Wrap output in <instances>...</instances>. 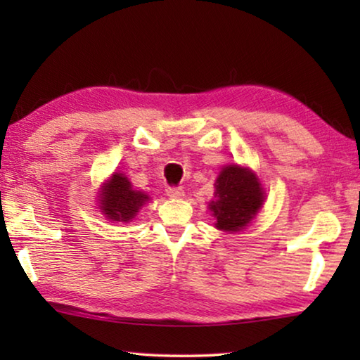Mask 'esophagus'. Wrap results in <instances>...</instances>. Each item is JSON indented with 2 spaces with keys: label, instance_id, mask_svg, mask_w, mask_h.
I'll list each match as a JSON object with an SVG mask.
<instances>
[{
  "label": "esophagus",
  "instance_id": "obj_1",
  "mask_svg": "<svg viewBox=\"0 0 360 360\" xmlns=\"http://www.w3.org/2000/svg\"><path fill=\"white\" fill-rule=\"evenodd\" d=\"M167 195L169 198H182L184 197V191L181 187H167Z\"/></svg>",
  "mask_w": 360,
  "mask_h": 360
}]
</instances>
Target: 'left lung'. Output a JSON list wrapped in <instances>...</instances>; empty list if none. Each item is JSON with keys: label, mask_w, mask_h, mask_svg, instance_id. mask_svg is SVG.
<instances>
[{"label": "left lung", "mask_w": 360, "mask_h": 360, "mask_svg": "<svg viewBox=\"0 0 360 360\" xmlns=\"http://www.w3.org/2000/svg\"><path fill=\"white\" fill-rule=\"evenodd\" d=\"M214 202L210 203L219 230L238 231L257 214L264 192L255 174L238 165L225 167L216 181Z\"/></svg>", "instance_id": "1"}]
</instances>
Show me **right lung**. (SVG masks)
I'll return each mask as SVG.
<instances>
[{"label": "right lung", "instance_id": "1", "mask_svg": "<svg viewBox=\"0 0 360 360\" xmlns=\"http://www.w3.org/2000/svg\"><path fill=\"white\" fill-rule=\"evenodd\" d=\"M100 208L103 214L115 222H129L138 214V210L149 197L143 192L133 191L130 181L122 173L112 174L100 193Z\"/></svg>", "mask_w": 360, "mask_h": 360}]
</instances>
